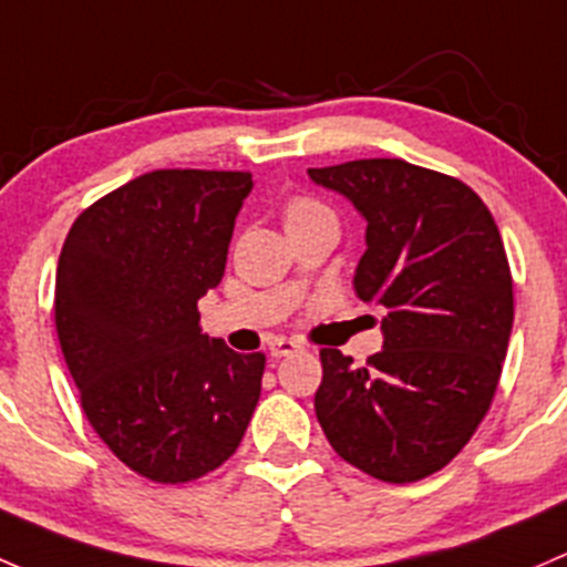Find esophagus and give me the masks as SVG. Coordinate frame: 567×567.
Returning <instances> with one entry per match:
<instances>
[{
  "instance_id": "34e87169",
  "label": "esophagus",
  "mask_w": 567,
  "mask_h": 567,
  "mask_svg": "<svg viewBox=\"0 0 567 567\" xmlns=\"http://www.w3.org/2000/svg\"><path fill=\"white\" fill-rule=\"evenodd\" d=\"M270 358H276V360H281V358H289V354H295V352H300V343L297 341H291V338H272L270 341Z\"/></svg>"
}]
</instances>
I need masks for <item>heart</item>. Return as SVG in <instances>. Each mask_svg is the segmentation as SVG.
<instances>
[{
  "instance_id": "b5f03b06",
  "label": "heart",
  "mask_w": 567,
  "mask_h": 567,
  "mask_svg": "<svg viewBox=\"0 0 567 567\" xmlns=\"http://www.w3.org/2000/svg\"><path fill=\"white\" fill-rule=\"evenodd\" d=\"M313 209H319V207H313L311 202H291L289 209H286V218H297V215H308V213H313Z\"/></svg>"
}]
</instances>
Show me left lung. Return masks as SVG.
<instances>
[{
    "label": "left lung",
    "mask_w": 567,
    "mask_h": 567,
    "mask_svg": "<svg viewBox=\"0 0 567 567\" xmlns=\"http://www.w3.org/2000/svg\"><path fill=\"white\" fill-rule=\"evenodd\" d=\"M365 220L354 291L384 311L382 352L363 369L322 349L319 425L365 475L414 483L475 434L513 327L505 245L481 196L399 157L308 168Z\"/></svg>",
    "instance_id": "obj_1"
}]
</instances>
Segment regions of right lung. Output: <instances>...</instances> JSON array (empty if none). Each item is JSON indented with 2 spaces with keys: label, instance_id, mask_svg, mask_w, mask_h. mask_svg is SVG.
Segmentation results:
<instances>
[{
  "label": "right lung",
  "instance_id": "obj_1",
  "mask_svg": "<svg viewBox=\"0 0 567 567\" xmlns=\"http://www.w3.org/2000/svg\"><path fill=\"white\" fill-rule=\"evenodd\" d=\"M245 172L161 168L75 218L56 267V332L86 420L122 464L188 483L240 447L265 354L207 338L196 302L220 284Z\"/></svg>",
  "mask_w": 567,
  "mask_h": 567
}]
</instances>
